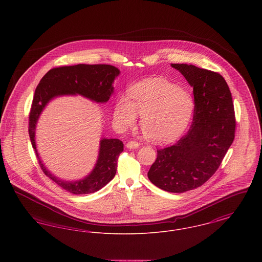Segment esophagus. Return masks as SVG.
Wrapping results in <instances>:
<instances>
[{"label":"esophagus","instance_id":"esophagus-1","mask_svg":"<svg viewBox=\"0 0 262 262\" xmlns=\"http://www.w3.org/2000/svg\"><path fill=\"white\" fill-rule=\"evenodd\" d=\"M138 146H139V144L136 141H128L126 143V148H128V149H137L138 148Z\"/></svg>","mask_w":262,"mask_h":262}]
</instances>
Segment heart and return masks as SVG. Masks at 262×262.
I'll return each instance as SVG.
<instances>
[{
    "mask_svg": "<svg viewBox=\"0 0 262 262\" xmlns=\"http://www.w3.org/2000/svg\"><path fill=\"white\" fill-rule=\"evenodd\" d=\"M193 109L194 101L188 91L161 78H149L130 88L128 98H119L114 118L126 128L136 124L138 114L143 134L154 142L165 143L185 130Z\"/></svg>",
    "mask_w": 262,
    "mask_h": 262,
    "instance_id": "obj_1",
    "label": "heart"
}]
</instances>
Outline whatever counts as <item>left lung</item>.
<instances>
[{
    "instance_id": "obj_1",
    "label": "left lung",
    "mask_w": 262,
    "mask_h": 262,
    "mask_svg": "<svg viewBox=\"0 0 262 262\" xmlns=\"http://www.w3.org/2000/svg\"><path fill=\"white\" fill-rule=\"evenodd\" d=\"M193 88V120L172 146L157 150L147 173L150 182L169 192H185L202 186L219 168L235 138L232 94L224 77L193 64L171 63Z\"/></svg>"
}]
</instances>
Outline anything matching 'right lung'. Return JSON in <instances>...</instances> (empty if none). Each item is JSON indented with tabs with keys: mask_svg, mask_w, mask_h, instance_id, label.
<instances>
[{
	"mask_svg": "<svg viewBox=\"0 0 262 262\" xmlns=\"http://www.w3.org/2000/svg\"><path fill=\"white\" fill-rule=\"evenodd\" d=\"M120 70L110 64H76L50 70L42 77L35 89L29 114L28 133L38 162L44 172L55 184L74 194L92 193L112 181L117 172L119 155L124 150L123 142L118 138H102L96 164L85 178L78 181H63L45 167L39 157L35 129L38 119L51 100L63 95H81L96 103H106L114 92V80Z\"/></svg>",
	"mask_w": 262,
	"mask_h": 262,
	"instance_id": "1",
	"label": "right lung"
}]
</instances>
